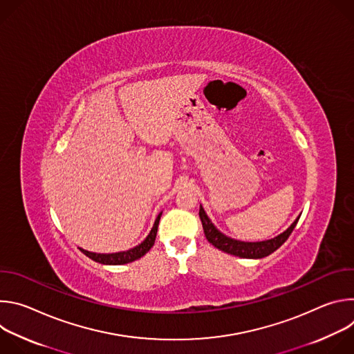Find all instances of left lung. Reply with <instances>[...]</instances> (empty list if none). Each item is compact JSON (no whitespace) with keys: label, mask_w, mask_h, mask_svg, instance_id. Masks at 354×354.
I'll return each instance as SVG.
<instances>
[{"label":"left lung","mask_w":354,"mask_h":354,"mask_svg":"<svg viewBox=\"0 0 354 354\" xmlns=\"http://www.w3.org/2000/svg\"><path fill=\"white\" fill-rule=\"evenodd\" d=\"M198 216L201 220V224H203V230H205V235L207 238V241L216 246L217 249L225 252V254L234 255V257H239V258H245V259H261L265 258L268 255H270L272 252H274L276 249H279L290 236V234L292 232L294 227L297 225L299 217L290 225V228H287L283 234H280L279 236L269 239V241H262V242H241V241H235L231 239L228 236H225L224 234H221L209 220V217L206 216L203 207L200 206L198 210Z\"/></svg>","instance_id":"left-lung-1"}]
</instances>
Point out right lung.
Returning a JSON list of instances; mask_svg holds the SVG:
<instances>
[{
  "label": "right lung",
  "instance_id": "add662e5",
  "mask_svg": "<svg viewBox=\"0 0 354 354\" xmlns=\"http://www.w3.org/2000/svg\"><path fill=\"white\" fill-rule=\"evenodd\" d=\"M160 218H161V214H158L157 220H156V224L153 227V230H151V232L148 234V236L136 248L133 249H129L126 252H119V254H93V252H88V250H84L81 249V252L84 255H86L89 259L95 261V262H99L102 265H124V263H130V262H134L137 259H140L141 257H144L147 252L153 248L154 242H156V236H157V231H158V224H160Z\"/></svg>",
  "mask_w": 354,
  "mask_h": 354
}]
</instances>
